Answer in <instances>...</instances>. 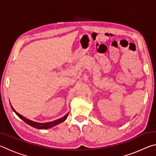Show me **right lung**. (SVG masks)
I'll return each mask as SVG.
<instances>
[{
    "mask_svg": "<svg viewBox=\"0 0 156 156\" xmlns=\"http://www.w3.org/2000/svg\"><path fill=\"white\" fill-rule=\"evenodd\" d=\"M11 107H12V110L16 113V114L21 120H23L25 122L28 124L29 125H30L31 126H33V127H34V128H36L38 129H49L51 127H53V126L58 125V124L62 122L63 121H65L66 119H67V115H68V113H67V114H66L64 117L60 118V119H58L56 120L53 121V122H46V123H39V122H34V121H31L30 120L27 119V118L23 117V115H21L20 114H19V113L16 112L14 108L12 107V105H11Z\"/></svg>",
    "mask_w": 156,
    "mask_h": 156,
    "instance_id": "right-lung-1",
    "label": "right lung"
}]
</instances>
